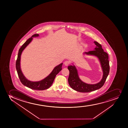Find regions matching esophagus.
<instances>
[{
    "label": "esophagus",
    "mask_w": 128,
    "mask_h": 128,
    "mask_svg": "<svg viewBox=\"0 0 128 128\" xmlns=\"http://www.w3.org/2000/svg\"><path fill=\"white\" fill-rule=\"evenodd\" d=\"M70 63V62L68 61L67 60L64 62V65H65L66 66H68V65H69Z\"/></svg>",
    "instance_id": "1"
}]
</instances>
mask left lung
Segmentation results:
<instances>
[{"label":"left lung","instance_id":"left-lung-1","mask_svg":"<svg viewBox=\"0 0 128 128\" xmlns=\"http://www.w3.org/2000/svg\"><path fill=\"white\" fill-rule=\"evenodd\" d=\"M94 43L96 45L94 49V50L85 52L84 53L87 55H93L98 58L103 70V77L100 81L96 84H87L80 79L76 66L74 65L73 66H69L68 67L69 70L68 78L69 84L73 89L78 92H89L99 89L103 86L109 74L110 65L108 54L106 52H104L100 44L95 41Z\"/></svg>","mask_w":128,"mask_h":128}]
</instances>
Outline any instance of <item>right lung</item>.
<instances>
[{"instance_id": "obj_1", "label": "right lung", "mask_w": 128, "mask_h": 128, "mask_svg": "<svg viewBox=\"0 0 128 128\" xmlns=\"http://www.w3.org/2000/svg\"><path fill=\"white\" fill-rule=\"evenodd\" d=\"M38 36H39V34H33L31 37L28 39L22 45V46L19 49L18 52V57L16 63V67L20 80L23 85L32 90H44L47 89L51 87V85H52V83L54 82L55 76L62 70V65L63 63H61L59 65L56 66L48 76L40 81H30L25 77L22 73V71L21 70L20 66L21 54L23 51L24 50V48L32 41L33 39L32 38Z\"/></svg>"}]
</instances>
